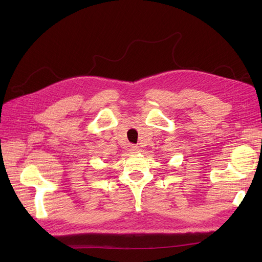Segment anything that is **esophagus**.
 <instances>
[{
	"instance_id": "obj_1",
	"label": "esophagus",
	"mask_w": 262,
	"mask_h": 262,
	"mask_svg": "<svg viewBox=\"0 0 262 262\" xmlns=\"http://www.w3.org/2000/svg\"><path fill=\"white\" fill-rule=\"evenodd\" d=\"M130 150H131V153L137 154V153H140V152H141V148H140V146H138V145H131V146H130Z\"/></svg>"
}]
</instances>
